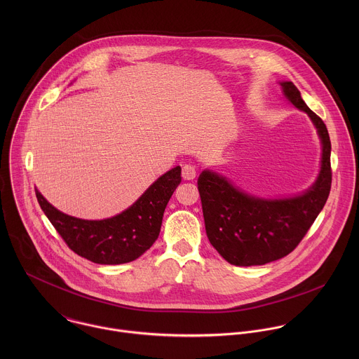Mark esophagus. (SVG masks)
<instances>
[{
  "instance_id": "obj_1",
  "label": "esophagus",
  "mask_w": 359,
  "mask_h": 359,
  "mask_svg": "<svg viewBox=\"0 0 359 359\" xmlns=\"http://www.w3.org/2000/svg\"><path fill=\"white\" fill-rule=\"evenodd\" d=\"M181 174H182L184 180L191 181V180H194L196 177V168L194 165H191V164H185L182 167V172Z\"/></svg>"
}]
</instances>
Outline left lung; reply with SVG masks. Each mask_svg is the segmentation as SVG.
<instances>
[{
  "label": "left lung",
  "instance_id": "obj_1",
  "mask_svg": "<svg viewBox=\"0 0 359 359\" xmlns=\"http://www.w3.org/2000/svg\"><path fill=\"white\" fill-rule=\"evenodd\" d=\"M280 86L286 98L311 117L320 137L322 164L316 182L300 196L262 201L241 192L224 177L208 170L198 178L207 238L229 264L239 266L262 265L292 253L330 194L332 145L327 128L292 81Z\"/></svg>",
  "mask_w": 359,
  "mask_h": 359
}]
</instances>
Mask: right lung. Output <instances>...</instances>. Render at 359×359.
<instances>
[{"mask_svg": "<svg viewBox=\"0 0 359 359\" xmlns=\"http://www.w3.org/2000/svg\"><path fill=\"white\" fill-rule=\"evenodd\" d=\"M180 182L181 167L177 165L154 182L130 208L101 221L63 214L37 189L36 196L70 250L97 264H124L142 256L156 242L163 212Z\"/></svg>", "mask_w": 359, "mask_h": 359, "instance_id": "obj_1", "label": "right lung"}]
</instances>
